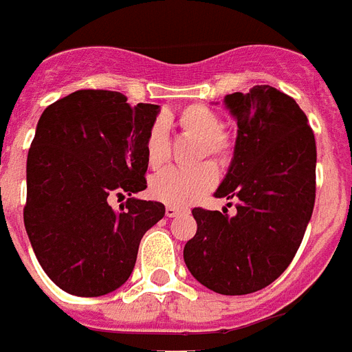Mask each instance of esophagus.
Masks as SVG:
<instances>
[{"label": "esophagus", "mask_w": 352, "mask_h": 352, "mask_svg": "<svg viewBox=\"0 0 352 352\" xmlns=\"http://www.w3.org/2000/svg\"><path fill=\"white\" fill-rule=\"evenodd\" d=\"M179 208L178 207H173V205H167V207H165V216L167 217H176L179 214Z\"/></svg>", "instance_id": "esophagus-1"}]
</instances>
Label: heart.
<instances>
[{
	"label": "heart",
	"instance_id": "heart-1",
	"mask_svg": "<svg viewBox=\"0 0 352 352\" xmlns=\"http://www.w3.org/2000/svg\"><path fill=\"white\" fill-rule=\"evenodd\" d=\"M174 124L183 133L199 138V156L226 158L232 151L230 136L221 131V120L216 111L203 104H190L179 111L164 117V126ZM164 126L156 122L145 136V160L151 169H160L167 162L169 145ZM217 182V170L212 164L197 165L196 169H167L153 176L149 182L151 196L167 205H187L208 192Z\"/></svg>",
	"mask_w": 352,
	"mask_h": 352
}]
</instances>
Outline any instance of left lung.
Masks as SVG:
<instances>
[{
  "label": "left lung",
  "instance_id": "1",
  "mask_svg": "<svg viewBox=\"0 0 352 352\" xmlns=\"http://www.w3.org/2000/svg\"><path fill=\"white\" fill-rule=\"evenodd\" d=\"M223 102L237 138L214 196L234 199L237 212L194 208L197 232L183 259L212 292L246 295L280 277L297 254L315 207L316 144L298 104L272 86Z\"/></svg>",
  "mask_w": 352,
  "mask_h": 352
}]
</instances>
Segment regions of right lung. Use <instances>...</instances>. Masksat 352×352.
<instances>
[{
	"label": "right lung",
	"mask_w": 352,
	"mask_h": 352,
	"mask_svg": "<svg viewBox=\"0 0 352 352\" xmlns=\"http://www.w3.org/2000/svg\"><path fill=\"white\" fill-rule=\"evenodd\" d=\"M160 106L78 89L46 107L26 160L25 228L37 261L60 289L100 297L126 283L144 234L165 216L147 188L145 136ZM130 196L120 212L109 197Z\"/></svg>",
	"instance_id": "1"
}]
</instances>
